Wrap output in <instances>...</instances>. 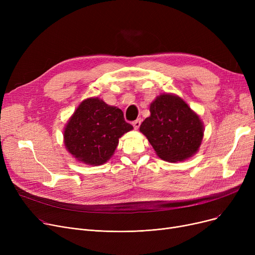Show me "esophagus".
<instances>
[{"mask_svg": "<svg viewBox=\"0 0 255 255\" xmlns=\"http://www.w3.org/2000/svg\"><path fill=\"white\" fill-rule=\"evenodd\" d=\"M140 123H141V120L137 119V120L134 121V122L132 123V125H133V127H134V129H138L139 126H140Z\"/></svg>", "mask_w": 255, "mask_h": 255, "instance_id": "esophagus-1", "label": "esophagus"}]
</instances>
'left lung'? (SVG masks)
Instances as JSON below:
<instances>
[{"label":"left lung","instance_id":"obj_1","mask_svg":"<svg viewBox=\"0 0 255 255\" xmlns=\"http://www.w3.org/2000/svg\"><path fill=\"white\" fill-rule=\"evenodd\" d=\"M150 113L139 131L160 159L180 162L197 153L204 138V123L181 97L160 94L150 104Z\"/></svg>","mask_w":255,"mask_h":255}]
</instances>
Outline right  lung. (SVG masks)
Masks as SVG:
<instances>
[{
    "instance_id": "obj_1",
    "label": "right lung",
    "mask_w": 255,
    "mask_h": 255,
    "mask_svg": "<svg viewBox=\"0 0 255 255\" xmlns=\"http://www.w3.org/2000/svg\"><path fill=\"white\" fill-rule=\"evenodd\" d=\"M133 129L123 112L98 97L85 99L64 128V144L76 161L98 166L109 161L119 138Z\"/></svg>"
}]
</instances>
